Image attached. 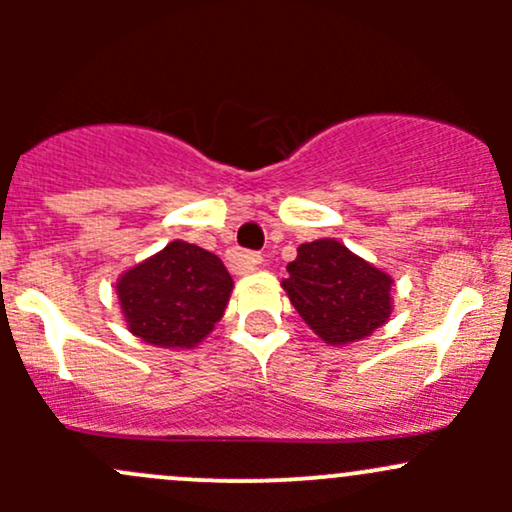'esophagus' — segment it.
<instances>
[{
	"instance_id": "1",
	"label": "esophagus",
	"mask_w": 512,
	"mask_h": 512,
	"mask_svg": "<svg viewBox=\"0 0 512 512\" xmlns=\"http://www.w3.org/2000/svg\"><path fill=\"white\" fill-rule=\"evenodd\" d=\"M260 265H262V255H257V252H245V250L230 252V267L232 272H237V275H250V272H255Z\"/></svg>"
}]
</instances>
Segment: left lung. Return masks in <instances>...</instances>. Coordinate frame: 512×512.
Wrapping results in <instances>:
<instances>
[{
    "mask_svg": "<svg viewBox=\"0 0 512 512\" xmlns=\"http://www.w3.org/2000/svg\"><path fill=\"white\" fill-rule=\"evenodd\" d=\"M282 289L307 327L332 347L371 337L394 312V277L334 237L304 242Z\"/></svg>",
    "mask_w": 512,
    "mask_h": 512,
    "instance_id": "left-lung-1",
    "label": "left lung"
}]
</instances>
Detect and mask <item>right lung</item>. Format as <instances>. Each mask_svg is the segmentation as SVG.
<instances>
[{
    "mask_svg": "<svg viewBox=\"0 0 512 512\" xmlns=\"http://www.w3.org/2000/svg\"><path fill=\"white\" fill-rule=\"evenodd\" d=\"M116 294L133 337L153 347L193 349L223 319L232 277L218 255L173 240L123 272Z\"/></svg>",
    "mask_w": 512,
    "mask_h": 512,
    "instance_id": "1",
    "label": "right lung"
}]
</instances>
